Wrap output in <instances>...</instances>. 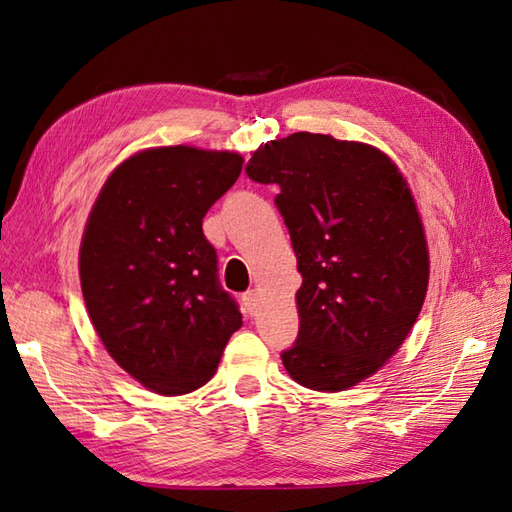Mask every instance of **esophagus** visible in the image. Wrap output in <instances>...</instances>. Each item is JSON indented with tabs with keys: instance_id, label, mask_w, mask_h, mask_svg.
<instances>
[{
	"instance_id": "esophagus-1",
	"label": "esophagus",
	"mask_w": 512,
	"mask_h": 512,
	"mask_svg": "<svg viewBox=\"0 0 512 512\" xmlns=\"http://www.w3.org/2000/svg\"><path fill=\"white\" fill-rule=\"evenodd\" d=\"M242 301H244V306H246V310L250 312V314H255L257 310H259V292L257 290H248V292H244V297H242Z\"/></svg>"
}]
</instances>
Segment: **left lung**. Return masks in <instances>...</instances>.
<instances>
[{
	"label": "left lung",
	"instance_id": "1",
	"mask_svg": "<svg viewBox=\"0 0 512 512\" xmlns=\"http://www.w3.org/2000/svg\"><path fill=\"white\" fill-rule=\"evenodd\" d=\"M246 173L281 189L303 277L286 372L314 391L361 383L396 354L427 295L429 250L407 180L372 145L310 132L262 145Z\"/></svg>",
	"mask_w": 512,
	"mask_h": 512
}]
</instances>
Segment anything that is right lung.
Listing matches in <instances>:
<instances>
[{
    "mask_svg": "<svg viewBox=\"0 0 512 512\" xmlns=\"http://www.w3.org/2000/svg\"><path fill=\"white\" fill-rule=\"evenodd\" d=\"M244 160L187 145L145 149L96 198L79 255L81 290L105 350L140 385L180 396L209 383L242 312L202 233Z\"/></svg>",
    "mask_w": 512,
    "mask_h": 512,
    "instance_id": "obj_1",
    "label": "right lung"
}]
</instances>
